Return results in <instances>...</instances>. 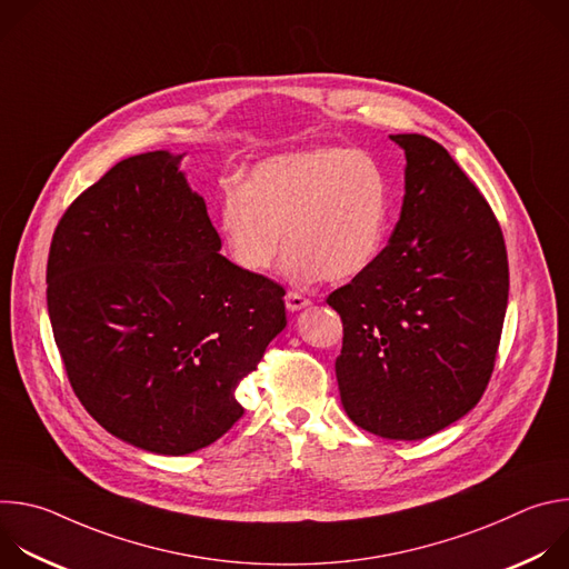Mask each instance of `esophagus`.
I'll use <instances>...</instances> for the list:
<instances>
[{"label":"esophagus","mask_w":569,"mask_h":569,"mask_svg":"<svg viewBox=\"0 0 569 569\" xmlns=\"http://www.w3.org/2000/svg\"><path fill=\"white\" fill-rule=\"evenodd\" d=\"M286 306H288V310H301V308H306V306H310V299L308 297H303L301 292H295V290H290L288 295H286Z\"/></svg>","instance_id":"1"}]
</instances>
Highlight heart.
Masks as SVG:
<instances>
[{
    "label": "heart",
    "instance_id": "obj_1",
    "mask_svg": "<svg viewBox=\"0 0 569 569\" xmlns=\"http://www.w3.org/2000/svg\"><path fill=\"white\" fill-rule=\"evenodd\" d=\"M387 207V176L369 152L323 146L270 157L242 187H224L218 222L246 272H270L286 238L292 281H347L376 261Z\"/></svg>",
    "mask_w": 569,
    "mask_h": 569
}]
</instances>
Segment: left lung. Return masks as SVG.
<instances>
[{
    "mask_svg": "<svg viewBox=\"0 0 569 569\" xmlns=\"http://www.w3.org/2000/svg\"><path fill=\"white\" fill-rule=\"evenodd\" d=\"M405 150V198L387 248L333 290L336 360L349 419L382 439H426L489 387L509 299L502 227L450 152L423 134Z\"/></svg>",
    "mask_w": 569,
    "mask_h": 569,
    "instance_id": "obj_1",
    "label": "left lung"
}]
</instances>
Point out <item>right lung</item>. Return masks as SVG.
<instances>
[{
	"instance_id": "1",
	"label": "right lung",
	"mask_w": 569,
	"mask_h": 569,
	"mask_svg": "<svg viewBox=\"0 0 569 569\" xmlns=\"http://www.w3.org/2000/svg\"><path fill=\"white\" fill-rule=\"evenodd\" d=\"M167 150L112 167L62 213L47 308L78 400L110 435L189 455L246 415L236 387L286 327V290L227 261Z\"/></svg>"
}]
</instances>
